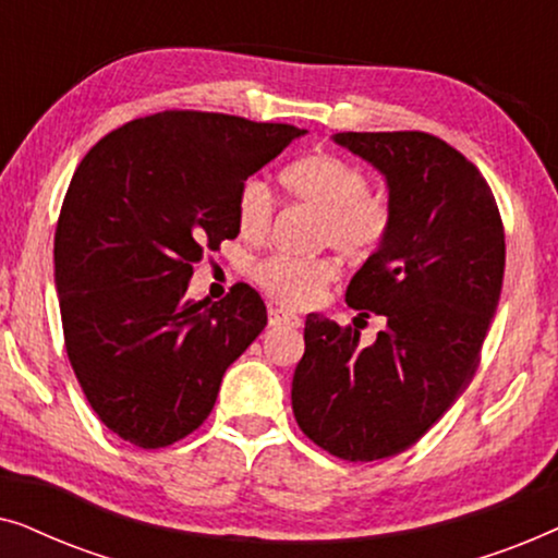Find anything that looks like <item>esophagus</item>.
<instances>
[{
	"label": "esophagus",
	"mask_w": 558,
	"mask_h": 558,
	"mask_svg": "<svg viewBox=\"0 0 558 558\" xmlns=\"http://www.w3.org/2000/svg\"><path fill=\"white\" fill-rule=\"evenodd\" d=\"M269 325H274V327H279V325H284V327H300L302 319L296 317L294 312H289V310L269 307Z\"/></svg>",
	"instance_id": "esophagus-1"
}]
</instances>
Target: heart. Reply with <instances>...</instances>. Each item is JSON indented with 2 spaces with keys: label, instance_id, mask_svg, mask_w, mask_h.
Segmentation results:
<instances>
[{
  "label": "heart",
  "instance_id": "1",
  "mask_svg": "<svg viewBox=\"0 0 558 558\" xmlns=\"http://www.w3.org/2000/svg\"><path fill=\"white\" fill-rule=\"evenodd\" d=\"M281 187L296 203L319 210L315 241L348 258H368L384 246L391 231V208L371 193V180L361 167L340 155H310L281 172ZM274 195L262 178H246L235 195V220L246 239H262L271 228ZM338 277L330 256L269 254L251 266V279L266 294L287 304H307Z\"/></svg>",
  "mask_w": 558,
  "mask_h": 558
}]
</instances>
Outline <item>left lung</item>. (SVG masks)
<instances>
[{"instance_id":"8db88e82","label":"left lung","mask_w":558,"mask_h":558,"mask_svg":"<svg viewBox=\"0 0 558 558\" xmlns=\"http://www.w3.org/2000/svg\"><path fill=\"white\" fill-rule=\"evenodd\" d=\"M335 142L388 182L391 231L345 292L350 307L384 314L387 327L365 347L354 327L307 315L292 411L325 452L373 462L416 445L475 376L506 231L483 174L439 136L340 132Z\"/></svg>"}]
</instances>
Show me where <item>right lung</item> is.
<instances>
[{
	"mask_svg": "<svg viewBox=\"0 0 558 558\" xmlns=\"http://www.w3.org/2000/svg\"><path fill=\"white\" fill-rule=\"evenodd\" d=\"M304 129L213 111H159L98 140L56 228L68 361L90 409L142 449L193 434L228 365L266 327L254 287L187 300L193 264L239 235L241 182Z\"/></svg>",
	"mask_w": 558,
	"mask_h": 558,
	"instance_id": "obj_1",
	"label": "right lung"
}]
</instances>
